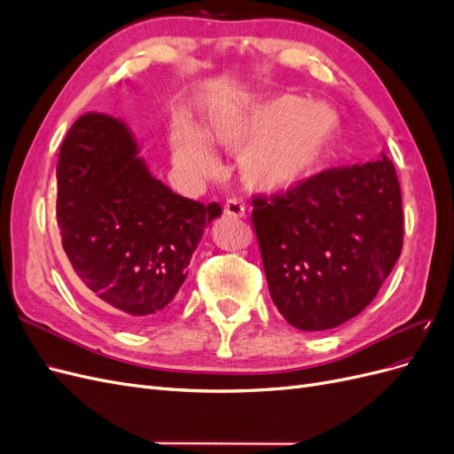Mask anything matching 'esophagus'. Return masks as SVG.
<instances>
[{
	"label": "esophagus",
	"instance_id": "34e87169",
	"mask_svg": "<svg viewBox=\"0 0 454 454\" xmlns=\"http://www.w3.org/2000/svg\"><path fill=\"white\" fill-rule=\"evenodd\" d=\"M223 212L229 215V217H235V219H240L246 215V206L237 200V199H229L223 206Z\"/></svg>",
	"mask_w": 454,
	"mask_h": 454
}]
</instances>
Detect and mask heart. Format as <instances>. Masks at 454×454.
<instances>
[{
	"mask_svg": "<svg viewBox=\"0 0 454 454\" xmlns=\"http://www.w3.org/2000/svg\"><path fill=\"white\" fill-rule=\"evenodd\" d=\"M339 114L325 102L278 94L263 100H219L197 132L177 119L168 132L172 160L191 177H208L217 160L210 147L239 151L242 182L265 195L303 187L320 170L339 134Z\"/></svg>",
	"mask_w": 454,
	"mask_h": 454,
	"instance_id": "obj_1",
	"label": "heart"
}]
</instances>
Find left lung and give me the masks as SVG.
I'll return each instance as SVG.
<instances>
[{"mask_svg": "<svg viewBox=\"0 0 454 454\" xmlns=\"http://www.w3.org/2000/svg\"><path fill=\"white\" fill-rule=\"evenodd\" d=\"M252 202L272 303L303 332H324L358 316L402 254V191L384 153Z\"/></svg>", "mask_w": 454, "mask_h": 454, "instance_id": "left-lung-1", "label": "left lung"}]
</instances>
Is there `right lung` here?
<instances>
[{
    "label": "right lung",
    "instance_id": "right-lung-1",
    "mask_svg": "<svg viewBox=\"0 0 454 454\" xmlns=\"http://www.w3.org/2000/svg\"><path fill=\"white\" fill-rule=\"evenodd\" d=\"M57 222L87 290L127 327L167 312L222 206L176 195L138 157L121 119L81 115L60 147Z\"/></svg>",
    "mask_w": 454,
    "mask_h": 454
}]
</instances>
